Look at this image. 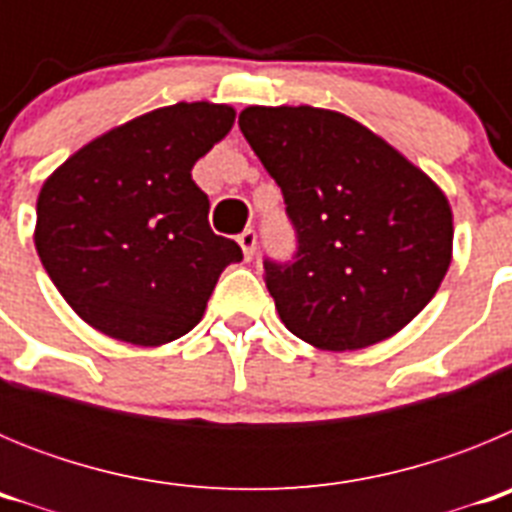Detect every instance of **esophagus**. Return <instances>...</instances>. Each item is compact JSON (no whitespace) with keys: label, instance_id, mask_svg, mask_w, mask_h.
Returning a JSON list of instances; mask_svg holds the SVG:
<instances>
[{"label":"esophagus","instance_id":"1","mask_svg":"<svg viewBox=\"0 0 512 512\" xmlns=\"http://www.w3.org/2000/svg\"><path fill=\"white\" fill-rule=\"evenodd\" d=\"M238 243H241V248H243V256L251 261L253 256H256V243H259V235H256V230L246 228L241 235H238Z\"/></svg>","mask_w":512,"mask_h":512}]
</instances>
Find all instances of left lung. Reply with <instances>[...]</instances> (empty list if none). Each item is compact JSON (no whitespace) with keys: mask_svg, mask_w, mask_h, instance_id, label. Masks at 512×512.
<instances>
[{"mask_svg":"<svg viewBox=\"0 0 512 512\" xmlns=\"http://www.w3.org/2000/svg\"><path fill=\"white\" fill-rule=\"evenodd\" d=\"M238 125L297 230L292 264L264 261L289 333L323 351L395 336L449 271L454 215L441 187L341 112L253 104Z\"/></svg>","mask_w":512,"mask_h":512,"instance_id":"left-lung-1","label":"left lung"}]
</instances>
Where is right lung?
Returning a JSON list of instances; mask_svg holds the SVG:
<instances>
[{
	"mask_svg": "<svg viewBox=\"0 0 512 512\" xmlns=\"http://www.w3.org/2000/svg\"><path fill=\"white\" fill-rule=\"evenodd\" d=\"M230 104L176 102L94 138L43 182L35 248L84 323L164 346L200 323L241 246L212 233L192 166L230 133Z\"/></svg>",
	"mask_w": 512,
	"mask_h": 512,
	"instance_id": "1",
	"label": "right lung"
}]
</instances>
